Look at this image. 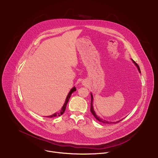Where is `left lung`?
<instances>
[{"mask_svg": "<svg viewBox=\"0 0 158 158\" xmlns=\"http://www.w3.org/2000/svg\"><path fill=\"white\" fill-rule=\"evenodd\" d=\"M132 61H133V63H134L136 64V66H137V68H138V69L139 72H141L138 64H137V63H136L134 60H132ZM92 102H93V96H92V94H91V106H90V111H91V113H92V114L94 116V117H95V118L98 121L101 122H102V123H117L120 122L122 120H120L117 121V122H108V121H106V120H103V119L101 118L100 117H98V116L95 114V111H94V107H93V104H92Z\"/></svg>", "mask_w": 158, "mask_h": 158, "instance_id": "1", "label": "left lung"}]
</instances>
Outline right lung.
<instances>
[{"instance_id": "right-lung-1", "label": "right lung", "mask_w": 158, "mask_h": 158, "mask_svg": "<svg viewBox=\"0 0 158 158\" xmlns=\"http://www.w3.org/2000/svg\"><path fill=\"white\" fill-rule=\"evenodd\" d=\"M75 91H76V87H73V88L70 90V92L69 94H68L67 97H66V101H65V102H64L63 106L62 107L61 110L60 111V113H55V114H52V115H51V116H48V117H49V118H52V117H59V116L63 114V113H64V111H65L66 105H67V103H68V102H69V99H70V96H71L73 92H75Z\"/></svg>"}]
</instances>
